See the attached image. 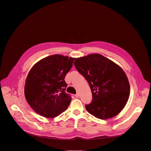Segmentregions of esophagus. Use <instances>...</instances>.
<instances>
[{
	"instance_id": "1",
	"label": "esophagus",
	"mask_w": 151,
	"mask_h": 151,
	"mask_svg": "<svg viewBox=\"0 0 151 151\" xmlns=\"http://www.w3.org/2000/svg\"><path fill=\"white\" fill-rule=\"evenodd\" d=\"M75 96H76V98H79V93H77Z\"/></svg>"
}]
</instances>
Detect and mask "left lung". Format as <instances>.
Wrapping results in <instances>:
<instances>
[{
  "instance_id": "1",
  "label": "left lung",
  "mask_w": 151,
  "mask_h": 151,
  "mask_svg": "<svg viewBox=\"0 0 151 151\" xmlns=\"http://www.w3.org/2000/svg\"><path fill=\"white\" fill-rule=\"evenodd\" d=\"M74 64L88 81L92 93L91 103L86 105L87 111L102 120L117 115L130 94L129 82L122 68L97 53L76 58Z\"/></svg>"
}]
</instances>
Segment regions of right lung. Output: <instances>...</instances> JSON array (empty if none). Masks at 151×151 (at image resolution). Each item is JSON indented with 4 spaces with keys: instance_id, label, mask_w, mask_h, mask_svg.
<instances>
[{
    "instance_id": "obj_1",
    "label": "right lung",
    "mask_w": 151,
    "mask_h": 151,
    "mask_svg": "<svg viewBox=\"0 0 151 151\" xmlns=\"http://www.w3.org/2000/svg\"><path fill=\"white\" fill-rule=\"evenodd\" d=\"M74 58L53 55L32 67L26 79L24 95L30 106L39 115L54 118L65 111L71 96L65 93V77Z\"/></svg>"
}]
</instances>
